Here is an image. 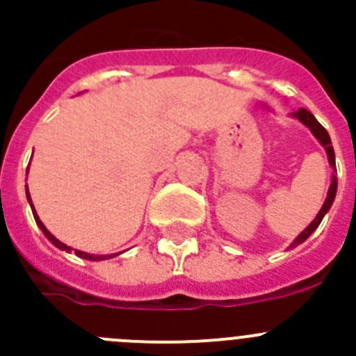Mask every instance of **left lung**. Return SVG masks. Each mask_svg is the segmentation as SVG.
I'll return each instance as SVG.
<instances>
[{
    "instance_id": "left-lung-1",
    "label": "left lung",
    "mask_w": 356,
    "mask_h": 356,
    "mask_svg": "<svg viewBox=\"0 0 356 356\" xmlns=\"http://www.w3.org/2000/svg\"><path fill=\"white\" fill-rule=\"evenodd\" d=\"M292 115L300 119V121L303 122L305 127H308V128H310V130H312V134L316 135V139L319 140V143L323 144V146H325L326 153H328L330 163H332V165H335V153H333L332 139H330V135H328V131L325 130V127H323V124H321V122L317 121L316 118H314L312 112H308L307 108H300V110H298V112H296V114H292ZM335 194H337V178L333 176V180H332V185H330V191H328V196H326L325 205H323V209L319 210V213H317V216H316V219H314V221L307 226V229H305V232H301L300 237H298L294 242H292L291 248H296V246H298V244L305 242L308 237H310V235H312L314 229H316L317 226L321 225V221H323V217H325V213L328 212L330 207H332L333 200H335Z\"/></svg>"
}]
</instances>
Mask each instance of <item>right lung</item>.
I'll use <instances>...</instances> for the list:
<instances>
[{
	"mask_svg": "<svg viewBox=\"0 0 356 356\" xmlns=\"http://www.w3.org/2000/svg\"><path fill=\"white\" fill-rule=\"evenodd\" d=\"M26 196H28V201H30V203H31V197H30V193H28V188H26ZM31 210H33V217H35V222L40 226V229H42V234L46 235V237H48L49 241H51L56 248H60V250H64V251H71L72 248L65 246L64 242H60V241H58V238L53 237V235L49 234L48 229H46V226L42 225V221H40L39 216H37V212H35V209H33V205H31ZM74 253H76L78 257H81V259H85V260H106V259H112V257H115V254H118V253H115V254H89V253H83V251H78V250H74Z\"/></svg>",
	"mask_w": 356,
	"mask_h": 356,
	"instance_id": "obj_1",
	"label": "right lung"
}]
</instances>
